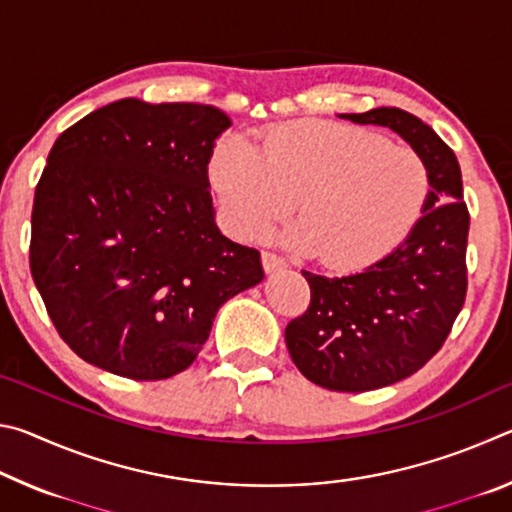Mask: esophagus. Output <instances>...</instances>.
<instances>
[{
  "label": "esophagus",
  "mask_w": 512,
  "mask_h": 512,
  "mask_svg": "<svg viewBox=\"0 0 512 512\" xmlns=\"http://www.w3.org/2000/svg\"><path fill=\"white\" fill-rule=\"evenodd\" d=\"M262 266L266 273H275V271H280V268L287 266V262H284V257L271 253V250H262Z\"/></svg>",
  "instance_id": "esophagus-1"
}]
</instances>
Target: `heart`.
<instances>
[{"mask_svg": "<svg viewBox=\"0 0 512 512\" xmlns=\"http://www.w3.org/2000/svg\"><path fill=\"white\" fill-rule=\"evenodd\" d=\"M210 183L239 237H255L293 207L284 244L332 268H361L409 237L431 192L422 155L343 121L277 126L253 146L230 135L210 155Z\"/></svg>", "mask_w": 512, "mask_h": 512, "instance_id": "b5f03b06", "label": "heart"}]
</instances>
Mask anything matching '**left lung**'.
Masks as SVG:
<instances>
[{"label": "left lung", "instance_id": "1", "mask_svg": "<svg viewBox=\"0 0 512 512\" xmlns=\"http://www.w3.org/2000/svg\"><path fill=\"white\" fill-rule=\"evenodd\" d=\"M339 117L388 126L422 155L431 173L427 205L409 237L361 273L302 271L309 307L284 329L291 359L309 381L363 393L411 377L443 348L467 293L470 212L454 151L422 119L400 108Z\"/></svg>", "mask_w": 512, "mask_h": 512}]
</instances>
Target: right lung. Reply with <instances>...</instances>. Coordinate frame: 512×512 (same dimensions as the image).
I'll use <instances>...</instances> for the list:
<instances>
[{
	"label": "right lung",
	"instance_id": "obj_1",
	"mask_svg": "<svg viewBox=\"0 0 512 512\" xmlns=\"http://www.w3.org/2000/svg\"><path fill=\"white\" fill-rule=\"evenodd\" d=\"M230 119L205 103L121 99L51 146L29 266L60 339L112 375L183 372L225 300L264 280L214 223L207 164Z\"/></svg>",
	"mask_w": 512,
	"mask_h": 512
}]
</instances>
